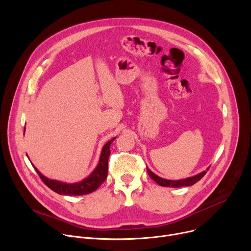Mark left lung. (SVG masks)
<instances>
[{"mask_svg": "<svg viewBox=\"0 0 251 251\" xmlns=\"http://www.w3.org/2000/svg\"><path fill=\"white\" fill-rule=\"evenodd\" d=\"M209 168H207L208 170ZM148 170V173L150 175V177L154 181L156 182L159 185L161 186H165V187H182V186H191L193 185V184H195L196 182H199L206 173V171H203V172L197 174L193 177H189V178H186V179H182V180H167V179H163L159 176H156L155 174H153L151 171L147 168Z\"/></svg>", "mask_w": 251, "mask_h": 251, "instance_id": "8db88e82", "label": "left lung"}]
</instances>
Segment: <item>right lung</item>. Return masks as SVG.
I'll list each match as a JSON object with an SVG mask.
<instances>
[{"label":"right lung","mask_w":251,"mask_h":251,"mask_svg":"<svg viewBox=\"0 0 251 251\" xmlns=\"http://www.w3.org/2000/svg\"><path fill=\"white\" fill-rule=\"evenodd\" d=\"M116 137L112 138L110 141L104 144V147L102 148L101 153H100V159L99 162L98 167L96 170L92 172L87 178L82 180L81 182L78 183H73V184H67V183H63L60 181L56 180H50L45 177L39 171L35 169L36 173L38 176L41 177L42 181L46 184V185L51 189L52 191H55L59 194L63 195H83V194H88L96 191L100 186V184L105 180L108 176V160L111 153L110 147L112 142L114 141Z\"/></svg>","instance_id":"1"}]
</instances>
